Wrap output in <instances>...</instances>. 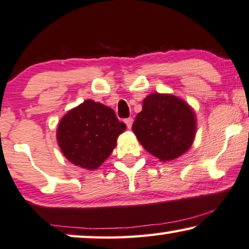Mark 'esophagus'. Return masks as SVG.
I'll return each instance as SVG.
<instances>
[{
    "label": "esophagus",
    "instance_id": "1",
    "mask_svg": "<svg viewBox=\"0 0 249 249\" xmlns=\"http://www.w3.org/2000/svg\"><path fill=\"white\" fill-rule=\"evenodd\" d=\"M125 124H126L127 128H131L132 127V124H133V119H132V118H126V119H125Z\"/></svg>",
    "mask_w": 249,
    "mask_h": 249
}]
</instances>
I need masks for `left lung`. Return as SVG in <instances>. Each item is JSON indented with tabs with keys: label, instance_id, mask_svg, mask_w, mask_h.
I'll return each instance as SVG.
<instances>
[{
	"label": "left lung",
	"instance_id": "left-lung-1",
	"mask_svg": "<svg viewBox=\"0 0 249 249\" xmlns=\"http://www.w3.org/2000/svg\"><path fill=\"white\" fill-rule=\"evenodd\" d=\"M132 130L149 154L160 161L174 160L194 143L196 114L177 95L151 93L143 99Z\"/></svg>",
	"mask_w": 249,
	"mask_h": 249
}]
</instances>
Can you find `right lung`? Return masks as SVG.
<instances>
[{
	"instance_id": "right-lung-1",
	"label": "right lung",
	"mask_w": 249,
	"mask_h": 249,
	"mask_svg": "<svg viewBox=\"0 0 249 249\" xmlns=\"http://www.w3.org/2000/svg\"><path fill=\"white\" fill-rule=\"evenodd\" d=\"M125 130L110 107L88 99L60 119L57 141L71 164L93 171L110 156Z\"/></svg>"
}]
</instances>
